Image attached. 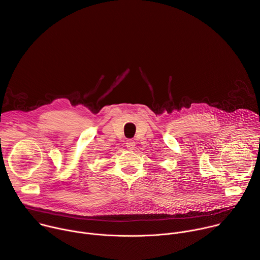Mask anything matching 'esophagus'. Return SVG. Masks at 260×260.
<instances>
[{
  "instance_id": "obj_1",
  "label": "esophagus",
  "mask_w": 260,
  "mask_h": 260,
  "mask_svg": "<svg viewBox=\"0 0 260 260\" xmlns=\"http://www.w3.org/2000/svg\"><path fill=\"white\" fill-rule=\"evenodd\" d=\"M125 144H126L127 149H129V150H133L136 146V142L134 140H127Z\"/></svg>"
}]
</instances>
